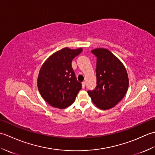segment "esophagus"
<instances>
[{
  "label": "esophagus",
  "instance_id": "esophagus-1",
  "mask_svg": "<svg viewBox=\"0 0 155 155\" xmlns=\"http://www.w3.org/2000/svg\"><path fill=\"white\" fill-rule=\"evenodd\" d=\"M82 86H83V88L85 87V82L84 81H83V83H82Z\"/></svg>",
  "mask_w": 155,
  "mask_h": 155
}]
</instances>
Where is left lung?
I'll use <instances>...</instances> for the list:
<instances>
[{"instance_id": "1", "label": "left lung", "mask_w": 155, "mask_h": 155, "mask_svg": "<svg viewBox=\"0 0 155 155\" xmlns=\"http://www.w3.org/2000/svg\"><path fill=\"white\" fill-rule=\"evenodd\" d=\"M97 57V87L88 91L93 103L102 110L113 108L123 99L128 87V74L119 59L107 49L91 51Z\"/></svg>"}]
</instances>
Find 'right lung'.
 Here are the masks:
<instances>
[{"label":"right lung","instance_id":"add662e5","mask_svg":"<svg viewBox=\"0 0 155 155\" xmlns=\"http://www.w3.org/2000/svg\"><path fill=\"white\" fill-rule=\"evenodd\" d=\"M82 51L64 48L52 54L42 64L38 77V88L51 106L62 109L74 103L82 84L77 81L71 63Z\"/></svg>","mask_w":155,"mask_h":155}]
</instances>
